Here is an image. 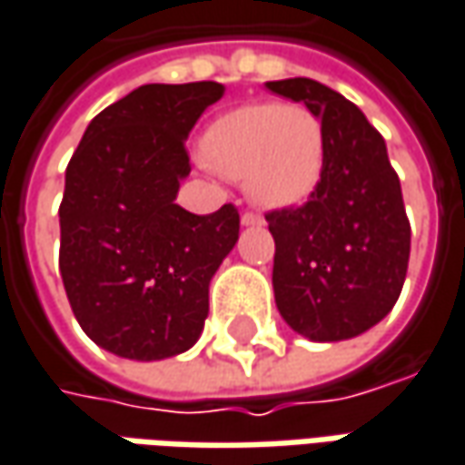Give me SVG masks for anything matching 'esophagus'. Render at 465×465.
Returning a JSON list of instances; mask_svg holds the SVG:
<instances>
[{
	"label": "esophagus",
	"instance_id": "34e87169",
	"mask_svg": "<svg viewBox=\"0 0 465 465\" xmlns=\"http://www.w3.org/2000/svg\"><path fill=\"white\" fill-rule=\"evenodd\" d=\"M264 218L257 216V213H244L242 216V226H262Z\"/></svg>",
	"mask_w": 465,
	"mask_h": 465
}]
</instances>
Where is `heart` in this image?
Wrapping results in <instances>:
<instances>
[{"label": "heart", "mask_w": 465, "mask_h": 465, "mask_svg": "<svg viewBox=\"0 0 465 465\" xmlns=\"http://www.w3.org/2000/svg\"><path fill=\"white\" fill-rule=\"evenodd\" d=\"M203 156L221 174L244 180L257 205L296 208L322 183L324 128L303 104H242L208 125Z\"/></svg>", "instance_id": "obj_1"}]
</instances>
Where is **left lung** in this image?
Returning a JSON list of instances; mask_svg holds the SVG:
<instances>
[{
    "mask_svg": "<svg viewBox=\"0 0 465 465\" xmlns=\"http://www.w3.org/2000/svg\"><path fill=\"white\" fill-rule=\"evenodd\" d=\"M264 87L306 104L324 128V174L309 203L264 216L275 239V306L312 342L352 340L391 312L407 278L401 184L358 104L306 76Z\"/></svg>",
    "mask_w": 465,
    "mask_h": 465,
    "instance_id": "1",
    "label": "left lung"
}]
</instances>
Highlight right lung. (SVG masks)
Here are the masks:
<instances>
[{
    "instance_id": "right-lung-1",
    "label": "right lung",
    "mask_w": 465,
    "mask_h": 465,
    "mask_svg": "<svg viewBox=\"0 0 465 465\" xmlns=\"http://www.w3.org/2000/svg\"><path fill=\"white\" fill-rule=\"evenodd\" d=\"M218 82L143 84L87 125L66 167L58 267L89 340L128 361L174 358L201 340L208 288L239 239V213L177 205L184 141L223 97Z\"/></svg>"
}]
</instances>
